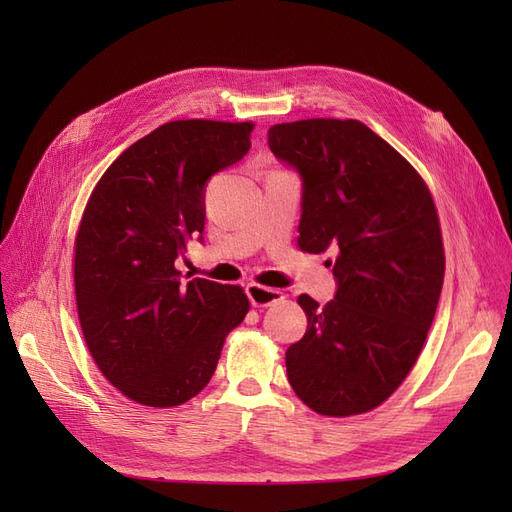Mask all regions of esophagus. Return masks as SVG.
I'll return each mask as SVG.
<instances>
[{"instance_id": "34e87169", "label": "esophagus", "mask_w": 512, "mask_h": 512, "mask_svg": "<svg viewBox=\"0 0 512 512\" xmlns=\"http://www.w3.org/2000/svg\"><path fill=\"white\" fill-rule=\"evenodd\" d=\"M245 290H247V297H250V303L254 307H269V305H275V303L284 301V292L277 290V288L250 284Z\"/></svg>"}]
</instances>
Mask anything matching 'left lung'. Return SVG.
I'll return each mask as SVG.
<instances>
[{
  "label": "left lung",
  "mask_w": 512,
  "mask_h": 512,
  "mask_svg": "<svg viewBox=\"0 0 512 512\" xmlns=\"http://www.w3.org/2000/svg\"><path fill=\"white\" fill-rule=\"evenodd\" d=\"M303 179L301 252H335V299H297L307 331L286 350L292 391L322 416L384 404L423 350L444 282L436 203L416 168L356 119L269 128Z\"/></svg>",
  "instance_id": "left-lung-1"
}]
</instances>
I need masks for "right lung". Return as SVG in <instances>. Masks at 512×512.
Returning <instances> with one entry per match:
<instances>
[{"instance_id":"obj_1","label":"right lung","mask_w":512,"mask_h":512,"mask_svg":"<svg viewBox=\"0 0 512 512\" xmlns=\"http://www.w3.org/2000/svg\"><path fill=\"white\" fill-rule=\"evenodd\" d=\"M252 130L168 121L123 151L87 200L74 239L81 331L104 378L136 404L196 397L250 312L241 286L181 282L175 260L205 230V183L250 151Z\"/></svg>"}]
</instances>
